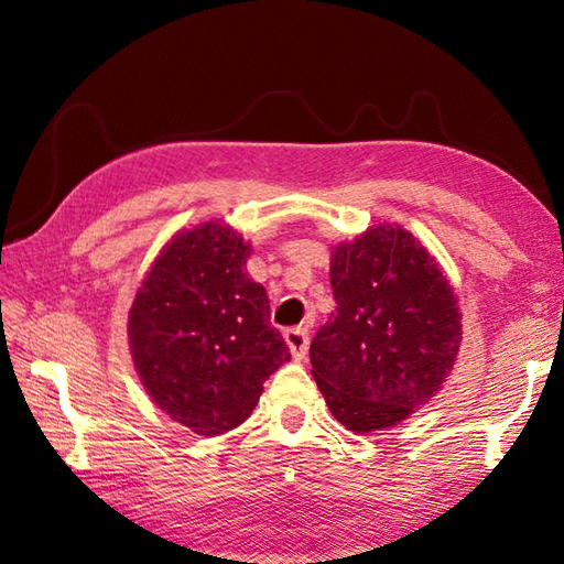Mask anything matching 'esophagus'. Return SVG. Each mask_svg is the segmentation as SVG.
<instances>
[{"mask_svg":"<svg viewBox=\"0 0 564 564\" xmlns=\"http://www.w3.org/2000/svg\"><path fill=\"white\" fill-rule=\"evenodd\" d=\"M283 339L289 344V349L293 354L295 361H301L307 354V346H310V334L305 327H293V329H285L283 332Z\"/></svg>","mask_w":564,"mask_h":564,"instance_id":"obj_1","label":"esophagus"}]
</instances>
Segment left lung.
Masks as SVG:
<instances>
[{
    "label": "left lung",
    "mask_w": 564,
    "mask_h": 564,
    "mask_svg": "<svg viewBox=\"0 0 564 564\" xmlns=\"http://www.w3.org/2000/svg\"><path fill=\"white\" fill-rule=\"evenodd\" d=\"M337 310L310 344L319 392L339 424L373 434L443 388L463 341L458 297L429 249L400 225H370L332 247Z\"/></svg>",
    "instance_id": "8db88e82"
}]
</instances>
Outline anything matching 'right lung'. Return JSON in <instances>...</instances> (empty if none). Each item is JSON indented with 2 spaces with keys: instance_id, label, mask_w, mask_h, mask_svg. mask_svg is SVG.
Wrapping results in <instances>:
<instances>
[{
  "instance_id": "obj_1",
  "label": "right lung",
  "mask_w": 564,
  "mask_h": 564,
  "mask_svg": "<svg viewBox=\"0 0 564 564\" xmlns=\"http://www.w3.org/2000/svg\"><path fill=\"white\" fill-rule=\"evenodd\" d=\"M249 242L223 220L178 230L152 261L128 313L142 388L198 436L232 431L263 382L291 361L263 285L245 271Z\"/></svg>"
}]
</instances>
